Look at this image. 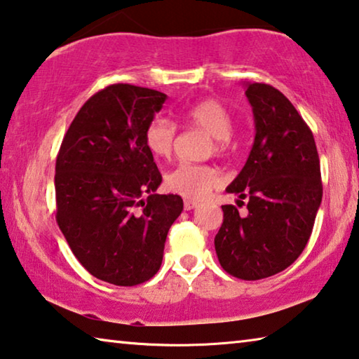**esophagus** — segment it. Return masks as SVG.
Instances as JSON below:
<instances>
[{
	"label": "esophagus",
	"mask_w": 359,
	"mask_h": 359,
	"mask_svg": "<svg viewBox=\"0 0 359 359\" xmlns=\"http://www.w3.org/2000/svg\"><path fill=\"white\" fill-rule=\"evenodd\" d=\"M198 204H200V203L195 201V200H185L184 201V208H185V210H190V209H195Z\"/></svg>",
	"instance_id": "34e87169"
}]
</instances>
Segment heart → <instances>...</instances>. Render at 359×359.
Masks as SVG:
<instances>
[{
  "label": "heart",
  "mask_w": 359,
  "mask_h": 359,
  "mask_svg": "<svg viewBox=\"0 0 359 359\" xmlns=\"http://www.w3.org/2000/svg\"><path fill=\"white\" fill-rule=\"evenodd\" d=\"M185 124L200 128L212 135L215 153L229 149L233 130V119L217 100L204 99L191 104L182 115ZM175 126L163 116L153 118L147 124L144 144L155 158H168L172 151ZM220 184L219 170L209 164L180 163L166 174V187L185 198H203Z\"/></svg>",
  "instance_id": "1"
}]
</instances>
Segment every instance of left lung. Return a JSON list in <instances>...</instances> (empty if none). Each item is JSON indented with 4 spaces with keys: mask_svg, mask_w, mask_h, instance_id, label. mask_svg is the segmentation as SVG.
<instances>
[{
    "mask_svg": "<svg viewBox=\"0 0 359 359\" xmlns=\"http://www.w3.org/2000/svg\"><path fill=\"white\" fill-rule=\"evenodd\" d=\"M255 135L248 161L226 187L248 212L222 206L215 252L226 273L255 281L286 270L310 240L323 198L316 144L295 107L270 84L246 83ZM244 204V203H243Z\"/></svg>",
    "mask_w": 359,
    "mask_h": 359,
    "instance_id": "left-lung-1",
    "label": "left lung"
}]
</instances>
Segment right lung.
Listing matches in <instances>:
<instances>
[{"label": "right lung", "mask_w": 359, "mask_h": 359, "mask_svg": "<svg viewBox=\"0 0 359 359\" xmlns=\"http://www.w3.org/2000/svg\"><path fill=\"white\" fill-rule=\"evenodd\" d=\"M168 95L111 84L76 113L55 161L57 224L90 275L135 286L156 275L179 195H158L161 174L144 133Z\"/></svg>", "instance_id": "right-lung-1"}]
</instances>
